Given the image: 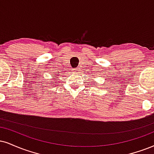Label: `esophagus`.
Segmentation results:
<instances>
[{
	"mask_svg": "<svg viewBox=\"0 0 154 154\" xmlns=\"http://www.w3.org/2000/svg\"><path fill=\"white\" fill-rule=\"evenodd\" d=\"M79 68H74V69H73V71H79Z\"/></svg>",
	"mask_w": 154,
	"mask_h": 154,
	"instance_id": "obj_1",
	"label": "esophagus"
}]
</instances>
